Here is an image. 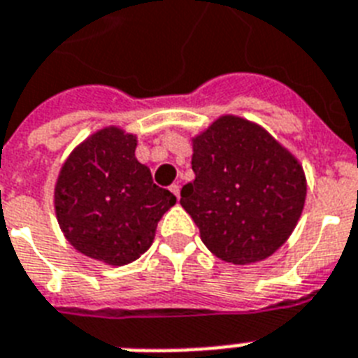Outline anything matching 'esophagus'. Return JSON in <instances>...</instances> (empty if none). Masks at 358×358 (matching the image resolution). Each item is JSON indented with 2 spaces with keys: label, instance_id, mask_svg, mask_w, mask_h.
Masks as SVG:
<instances>
[{
  "label": "esophagus",
  "instance_id": "esophagus-1",
  "mask_svg": "<svg viewBox=\"0 0 358 358\" xmlns=\"http://www.w3.org/2000/svg\"><path fill=\"white\" fill-rule=\"evenodd\" d=\"M169 189H171V193L176 194V199H180V185L178 184H173Z\"/></svg>",
  "mask_w": 358,
  "mask_h": 358
}]
</instances>
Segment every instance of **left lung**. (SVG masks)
<instances>
[{
  "label": "left lung",
  "instance_id": "obj_1",
  "mask_svg": "<svg viewBox=\"0 0 358 358\" xmlns=\"http://www.w3.org/2000/svg\"><path fill=\"white\" fill-rule=\"evenodd\" d=\"M194 180L180 204L219 259L263 261L289 239L301 217L307 180L300 162L263 127L222 115L193 138Z\"/></svg>",
  "mask_w": 358,
  "mask_h": 358
}]
</instances>
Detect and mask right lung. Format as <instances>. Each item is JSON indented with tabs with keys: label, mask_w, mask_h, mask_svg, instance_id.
I'll return each instance as SVG.
<instances>
[{
	"label": "right lung",
	"mask_w": 358,
	"mask_h": 358,
	"mask_svg": "<svg viewBox=\"0 0 358 358\" xmlns=\"http://www.w3.org/2000/svg\"><path fill=\"white\" fill-rule=\"evenodd\" d=\"M136 136L119 127L97 130L69 154L55 185L64 237L86 257L112 266L147 252L159 219L176 204L136 159Z\"/></svg>",
	"instance_id": "add662e5"
}]
</instances>
